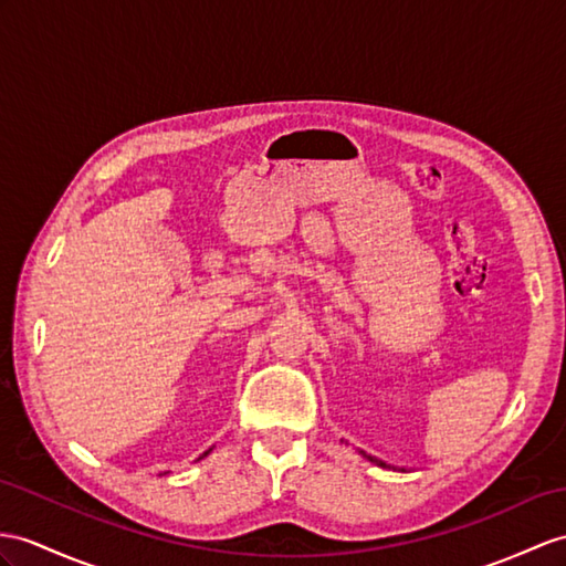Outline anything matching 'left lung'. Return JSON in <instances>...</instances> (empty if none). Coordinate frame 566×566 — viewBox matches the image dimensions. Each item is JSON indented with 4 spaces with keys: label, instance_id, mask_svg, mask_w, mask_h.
<instances>
[{
    "label": "left lung",
    "instance_id": "obj_1",
    "mask_svg": "<svg viewBox=\"0 0 566 566\" xmlns=\"http://www.w3.org/2000/svg\"><path fill=\"white\" fill-rule=\"evenodd\" d=\"M363 453V457L367 459V461H371V463H375V465H379V468H394V465H389V463H384L381 459H377V457H369V453H365V451H360ZM394 471H396V468H394ZM398 471H406V468H398Z\"/></svg>",
    "mask_w": 566,
    "mask_h": 566
}]
</instances>
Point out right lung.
<instances>
[{
    "instance_id": "add662e5",
    "label": "right lung",
    "mask_w": 566,
    "mask_h": 566,
    "mask_svg": "<svg viewBox=\"0 0 566 566\" xmlns=\"http://www.w3.org/2000/svg\"><path fill=\"white\" fill-rule=\"evenodd\" d=\"M209 453H211V449H209V451H203V453H201V457H199V459H197V461H201V459H203V457H209Z\"/></svg>"
}]
</instances>
